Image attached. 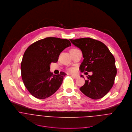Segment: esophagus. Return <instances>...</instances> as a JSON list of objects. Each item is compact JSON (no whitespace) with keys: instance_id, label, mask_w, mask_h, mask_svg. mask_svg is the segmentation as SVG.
<instances>
[{"instance_id":"1","label":"esophagus","mask_w":132,"mask_h":132,"mask_svg":"<svg viewBox=\"0 0 132 132\" xmlns=\"http://www.w3.org/2000/svg\"><path fill=\"white\" fill-rule=\"evenodd\" d=\"M71 75L72 77H73L74 78H78L79 77V76L78 75H77V74H71Z\"/></svg>"}]
</instances>
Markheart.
Instances as JSON below:
<instances>
[{
    "instance_id": "heart-1",
    "label": "heart",
    "mask_w": 132,
    "mask_h": 132,
    "mask_svg": "<svg viewBox=\"0 0 132 132\" xmlns=\"http://www.w3.org/2000/svg\"><path fill=\"white\" fill-rule=\"evenodd\" d=\"M77 50V48H72V49L71 50ZM69 70H70V71H73V68H71V69H70Z\"/></svg>"
}]
</instances>
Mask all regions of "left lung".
I'll use <instances>...</instances> for the list:
<instances>
[{
	"mask_svg": "<svg viewBox=\"0 0 132 132\" xmlns=\"http://www.w3.org/2000/svg\"><path fill=\"white\" fill-rule=\"evenodd\" d=\"M79 48L84 58L79 70L81 72H92L87 76L80 90L88 97L97 100L104 97L112 87L117 74L114 56L102 42L84 38L70 39ZM82 77L83 75L80 76Z\"/></svg>",
	"mask_w": 132,
	"mask_h": 132,
	"instance_id": "8db88e82",
	"label": "left lung"
}]
</instances>
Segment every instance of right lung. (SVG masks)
Listing matches in <instances>:
<instances>
[{
	"mask_svg": "<svg viewBox=\"0 0 132 132\" xmlns=\"http://www.w3.org/2000/svg\"><path fill=\"white\" fill-rule=\"evenodd\" d=\"M71 44L67 39L47 37L27 48L21 62V75L25 86L34 97L46 98L59 88L66 74L60 72L53 75L50 64L57 62L60 53Z\"/></svg>",
	"mask_w": 132,
	"mask_h": 132,
	"instance_id": "add662e5",
	"label": "right lung"
}]
</instances>
